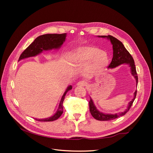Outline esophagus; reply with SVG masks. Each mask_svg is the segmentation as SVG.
Instances as JSON below:
<instances>
[{"label":"esophagus","mask_w":153,"mask_h":153,"mask_svg":"<svg viewBox=\"0 0 153 153\" xmlns=\"http://www.w3.org/2000/svg\"><path fill=\"white\" fill-rule=\"evenodd\" d=\"M77 85L78 86H81V87H85V86H87L88 84L87 82H86L85 81H84V80H81L79 82H78Z\"/></svg>","instance_id":"obj_1"}]
</instances>
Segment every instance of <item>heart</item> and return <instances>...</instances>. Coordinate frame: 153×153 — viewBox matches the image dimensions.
<instances>
[{
	"label": "heart",
	"mask_w": 153,
	"mask_h": 153,
	"mask_svg": "<svg viewBox=\"0 0 153 153\" xmlns=\"http://www.w3.org/2000/svg\"><path fill=\"white\" fill-rule=\"evenodd\" d=\"M72 61L78 66L85 65V71L88 75H95L105 70L108 64L109 58L104 50L84 47L74 51Z\"/></svg>",
	"instance_id": "b5f03b06"
}]
</instances>
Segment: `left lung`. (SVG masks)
<instances>
[{
    "label": "left lung",
    "instance_id": "8db88e82",
    "mask_svg": "<svg viewBox=\"0 0 153 153\" xmlns=\"http://www.w3.org/2000/svg\"><path fill=\"white\" fill-rule=\"evenodd\" d=\"M99 37L101 38H107L108 39L110 40L111 43L113 45V58L112 60V62L109 64L108 68H114L119 66L120 64H122L124 63L128 64L131 68V72L132 75L135 78L137 81V85L138 84V76L136 71V67L135 65V62L131 55V54L129 53L128 51L124 47L122 42H121L119 39L114 38L112 36L108 35V36H100ZM135 96L134 98L129 103L128 108L121 113H117L115 114H105L102 112H100L96 109V106H94L93 101L91 98L89 101V110L91 115H92L94 119L98 120V121H111V120L115 119L118 118L121 116H123L124 114H126L129 110L130 109L131 106L133 105L134 100H135L137 95V91L135 92Z\"/></svg>",
    "mask_w": 153,
    "mask_h": 153
}]
</instances>
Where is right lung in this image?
I'll use <instances>...</instances> for the list:
<instances>
[{"label": "right lung", "instance_id": "1", "mask_svg": "<svg viewBox=\"0 0 153 153\" xmlns=\"http://www.w3.org/2000/svg\"><path fill=\"white\" fill-rule=\"evenodd\" d=\"M66 34H43L38 37L35 40L32 42L28 47H27L24 52L22 53L19 57V60H22L23 59L33 57L35 55L39 54L43 50H52L53 48H59L61 47V46L63 44L66 39ZM72 89V86L69 85L66 91L64 92V95L62 96L61 101H60L59 106L57 112L55 113L53 116L42 119H35L36 121H42V122H47V121H53L57 119L60 117V116L63 113V106L62 103L65 96L67 93V92Z\"/></svg>", "mask_w": 153, "mask_h": 153}]
</instances>
